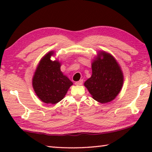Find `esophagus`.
Here are the masks:
<instances>
[{"label":"esophagus","instance_id":"obj_1","mask_svg":"<svg viewBox=\"0 0 152 152\" xmlns=\"http://www.w3.org/2000/svg\"><path fill=\"white\" fill-rule=\"evenodd\" d=\"M82 83H83V80H79V81L75 82L76 85H82Z\"/></svg>","mask_w":152,"mask_h":152}]
</instances>
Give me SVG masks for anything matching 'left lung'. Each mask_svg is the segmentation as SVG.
I'll return each mask as SVG.
<instances>
[{
	"mask_svg": "<svg viewBox=\"0 0 152 152\" xmlns=\"http://www.w3.org/2000/svg\"><path fill=\"white\" fill-rule=\"evenodd\" d=\"M92 76L84 82V86L92 98L101 103L113 101L119 93L123 83L119 64L109 53L102 51L92 62Z\"/></svg>",
	"mask_w": 152,
	"mask_h": 152,
	"instance_id": "left-lung-1",
	"label": "left lung"
}]
</instances>
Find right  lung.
<instances>
[{
    "label": "right lung",
    "mask_w": 152,
    "mask_h": 152,
    "mask_svg": "<svg viewBox=\"0 0 152 152\" xmlns=\"http://www.w3.org/2000/svg\"><path fill=\"white\" fill-rule=\"evenodd\" d=\"M53 53L50 51L40 61L33 78V87L41 101L55 104L64 99L73 83L61 72L60 63L50 60Z\"/></svg>",
    "instance_id": "add662e5"
}]
</instances>
